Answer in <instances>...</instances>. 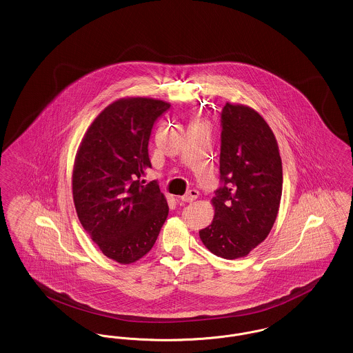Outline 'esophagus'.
Returning <instances> with one entry per match:
<instances>
[{
    "label": "esophagus",
    "mask_w": 353,
    "mask_h": 353,
    "mask_svg": "<svg viewBox=\"0 0 353 353\" xmlns=\"http://www.w3.org/2000/svg\"><path fill=\"white\" fill-rule=\"evenodd\" d=\"M199 199V192L196 189H190L185 196L181 197V201L183 202H192Z\"/></svg>",
    "instance_id": "34e87169"
}]
</instances>
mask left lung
<instances>
[{
	"label": "left lung",
	"mask_w": 353,
	"mask_h": 353,
	"mask_svg": "<svg viewBox=\"0 0 353 353\" xmlns=\"http://www.w3.org/2000/svg\"><path fill=\"white\" fill-rule=\"evenodd\" d=\"M219 173L214 219L200 230L209 252L246 256L266 239L278 216L283 172L276 139L252 107L226 103L221 112Z\"/></svg>",
	"instance_id": "obj_1"
}]
</instances>
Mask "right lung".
I'll return each mask as SVG.
<instances>
[{"label":"right lung","mask_w":353,"mask_h":353,"mask_svg":"<svg viewBox=\"0 0 353 353\" xmlns=\"http://www.w3.org/2000/svg\"><path fill=\"white\" fill-rule=\"evenodd\" d=\"M170 107L152 98H123L107 105L84 134L72 170L78 219L101 252L130 265L150 252L168 217L151 168L152 127Z\"/></svg>","instance_id":"1"}]
</instances>
